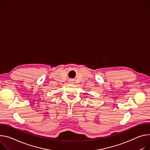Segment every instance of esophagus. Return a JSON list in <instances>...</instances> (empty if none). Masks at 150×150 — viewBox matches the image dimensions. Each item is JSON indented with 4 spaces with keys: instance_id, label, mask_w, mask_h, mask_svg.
<instances>
[{
    "instance_id": "obj_1",
    "label": "esophagus",
    "mask_w": 150,
    "mask_h": 150,
    "mask_svg": "<svg viewBox=\"0 0 150 150\" xmlns=\"http://www.w3.org/2000/svg\"><path fill=\"white\" fill-rule=\"evenodd\" d=\"M70 83H71V82H70Z\"/></svg>"
}]
</instances>
